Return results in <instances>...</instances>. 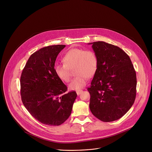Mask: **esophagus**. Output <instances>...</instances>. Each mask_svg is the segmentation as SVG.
<instances>
[{"label":"esophagus","instance_id":"34e87169","mask_svg":"<svg viewBox=\"0 0 152 152\" xmlns=\"http://www.w3.org/2000/svg\"><path fill=\"white\" fill-rule=\"evenodd\" d=\"M83 92V90H78V91H76V93H77V95H80Z\"/></svg>","mask_w":152,"mask_h":152}]
</instances>
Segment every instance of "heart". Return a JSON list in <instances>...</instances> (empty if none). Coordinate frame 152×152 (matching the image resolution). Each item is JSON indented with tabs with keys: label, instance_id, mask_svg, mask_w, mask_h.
<instances>
[{
	"label": "heart",
	"instance_id": "obj_1",
	"mask_svg": "<svg viewBox=\"0 0 152 152\" xmlns=\"http://www.w3.org/2000/svg\"><path fill=\"white\" fill-rule=\"evenodd\" d=\"M63 64L56 65L54 71L57 76L65 83L71 80V70L74 69L75 77L69 87L79 90L86 84L87 79L92 77L98 69L97 56L93 50L74 48L69 50L62 58Z\"/></svg>",
	"mask_w": 152,
	"mask_h": 152
}]
</instances>
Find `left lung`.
Returning a JSON list of instances; mask_svg holds the SVG:
<instances>
[{"mask_svg": "<svg viewBox=\"0 0 152 152\" xmlns=\"http://www.w3.org/2000/svg\"><path fill=\"white\" fill-rule=\"evenodd\" d=\"M92 44L99 66L87 91L92 113L103 122L121 118L136 96V73L132 61L118 46L103 41Z\"/></svg>", "mask_w": 152, "mask_h": 152, "instance_id": "1", "label": "left lung"}]
</instances>
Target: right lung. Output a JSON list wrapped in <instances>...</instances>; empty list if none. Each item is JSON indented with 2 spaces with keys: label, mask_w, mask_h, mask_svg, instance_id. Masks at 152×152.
<instances>
[{
  "label": "right lung",
  "mask_w": 152,
  "mask_h": 152,
  "mask_svg": "<svg viewBox=\"0 0 152 152\" xmlns=\"http://www.w3.org/2000/svg\"><path fill=\"white\" fill-rule=\"evenodd\" d=\"M66 45H53L32 54L20 77V93L24 106L36 120L49 126H59L71 113L77 97L54 71L56 58Z\"/></svg>",
  "instance_id": "obj_1"
}]
</instances>
